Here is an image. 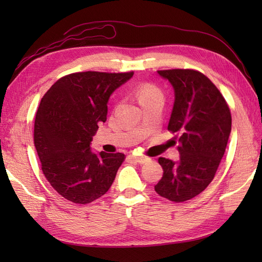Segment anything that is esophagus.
Listing matches in <instances>:
<instances>
[{"label": "esophagus", "mask_w": 262, "mask_h": 262, "mask_svg": "<svg viewBox=\"0 0 262 262\" xmlns=\"http://www.w3.org/2000/svg\"><path fill=\"white\" fill-rule=\"evenodd\" d=\"M132 158L134 159V160L136 161V162L141 163V164H143V163H146V162H148V161H149V159H148V158H146V157H137V155H133Z\"/></svg>", "instance_id": "obj_1"}]
</instances>
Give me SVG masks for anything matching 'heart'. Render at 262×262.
I'll return each instance as SVG.
<instances>
[{"label":"heart","instance_id":"b5f03b06","mask_svg":"<svg viewBox=\"0 0 262 262\" xmlns=\"http://www.w3.org/2000/svg\"><path fill=\"white\" fill-rule=\"evenodd\" d=\"M137 96H138V100L142 101L143 99H146L149 97L161 96V92L155 85L149 84V83H145V84H143L140 89H138Z\"/></svg>","mask_w":262,"mask_h":262}]
</instances>
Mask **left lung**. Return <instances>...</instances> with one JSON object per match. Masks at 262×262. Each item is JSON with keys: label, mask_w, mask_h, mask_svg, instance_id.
Instances as JSON below:
<instances>
[{"label": "left lung", "mask_w": 262, "mask_h": 262, "mask_svg": "<svg viewBox=\"0 0 262 262\" xmlns=\"http://www.w3.org/2000/svg\"><path fill=\"white\" fill-rule=\"evenodd\" d=\"M158 73L174 90L168 130L180 134V160L159 158L163 177L154 188L161 197L181 203L203 192L214 179L229 141L232 117L219 89L200 72L174 69Z\"/></svg>", "instance_id": "1"}]
</instances>
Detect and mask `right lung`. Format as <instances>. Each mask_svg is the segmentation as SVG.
Instances as JSON below:
<instances>
[{"label": "right lung", "instance_id": "obj_1", "mask_svg": "<svg viewBox=\"0 0 262 262\" xmlns=\"http://www.w3.org/2000/svg\"><path fill=\"white\" fill-rule=\"evenodd\" d=\"M134 74L77 72L60 77L43 94L33 143L42 173L60 196L85 205L109 190L125 161L122 153H93L92 136L107 120V102Z\"/></svg>", "mask_w": 262, "mask_h": 262}]
</instances>
